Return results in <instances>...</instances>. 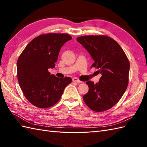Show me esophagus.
I'll use <instances>...</instances> for the list:
<instances>
[{
	"mask_svg": "<svg viewBox=\"0 0 147 147\" xmlns=\"http://www.w3.org/2000/svg\"><path fill=\"white\" fill-rule=\"evenodd\" d=\"M73 82L78 83H82V82H81V81H80L79 79H78L77 78H73Z\"/></svg>",
	"mask_w": 147,
	"mask_h": 147,
	"instance_id": "obj_1",
	"label": "esophagus"
}]
</instances>
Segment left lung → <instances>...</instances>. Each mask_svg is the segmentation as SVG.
I'll list each match as a JSON object with an SVG mask.
<instances>
[{
	"instance_id": "1",
	"label": "left lung",
	"mask_w": 147,
	"mask_h": 147,
	"mask_svg": "<svg viewBox=\"0 0 147 147\" xmlns=\"http://www.w3.org/2000/svg\"><path fill=\"white\" fill-rule=\"evenodd\" d=\"M76 40L88 52L102 76L96 83L88 81V93L84 102L95 112H103L116 104L128 85L130 64L121 46L110 37L104 35L80 36Z\"/></svg>"
}]
</instances>
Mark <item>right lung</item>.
<instances>
[{
    "label": "right lung",
    "mask_w": 147,
    "mask_h": 147,
    "mask_svg": "<svg viewBox=\"0 0 147 147\" xmlns=\"http://www.w3.org/2000/svg\"><path fill=\"white\" fill-rule=\"evenodd\" d=\"M72 39L66 33L43 34L32 40L17 62V75L23 94L31 104L48 108L61 98L71 78H59L48 69L55 67L60 50Z\"/></svg>",
    "instance_id": "right-lung-1"
}]
</instances>
